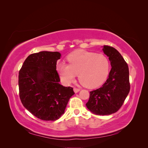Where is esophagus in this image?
Returning a JSON list of instances; mask_svg holds the SVG:
<instances>
[{
	"mask_svg": "<svg viewBox=\"0 0 148 148\" xmlns=\"http://www.w3.org/2000/svg\"><path fill=\"white\" fill-rule=\"evenodd\" d=\"M79 90H80V89H79V88H75V87H74V88H73V91H74V92H75V93H77L78 92H79Z\"/></svg>",
	"mask_w": 148,
	"mask_h": 148,
	"instance_id": "34e87169",
	"label": "esophagus"
}]
</instances>
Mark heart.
<instances>
[{
  "label": "heart",
  "instance_id": "obj_1",
  "mask_svg": "<svg viewBox=\"0 0 148 148\" xmlns=\"http://www.w3.org/2000/svg\"><path fill=\"white\" fill-rule=\"evenodd\" d=\"M69 64L60 63L57 70L64 83L72 82L78 74L80 83L87 88L99 86L108 77L110 63L103 53L83 50L75 51L67 56Z\"/></svg>",
  "mask_w": 148,
  "mask_h": 148
}]
</instances>
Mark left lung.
Wrapping results in <instances>:
<instances>
[{"label":"left lung","instance_id":"obj_1","mask_svg":"<svg viewBox=\"0 0 148 148\" xmlns=\"http://www.w3.org/2000/svg\"><path fill=\"white\" fill-rule=\"evenodd\" d=\"M102 51L109 57L112 69L104 84L90 91L86 106L93 114L106 115L120 109L130 92V84L128 66L122 55L109 46H103Z\"/></svg>","mask_w":148,"mask_h":148}]
</instances>
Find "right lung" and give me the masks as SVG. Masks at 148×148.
I'll use <instances>...</instances> for the list:
<instances>
[{
	"label": "right lung",
	"instance_id": "obj_1",
	"mask_svg": "<svg viewBox=\"0 0 148 148\" xmlns=\"http://www.w3.org/2000/svg\"><path fill=\"white\" fill-rule=\"evenodd\" d=\"M58 52L42 51L29 55L19 71L20 98L23 106L35 117L54 121L64 114L73 88L61 85L56 70Z\"/></svg>",
	"mask_w": 148,
	"mask_h": 148
}]
</instances>
